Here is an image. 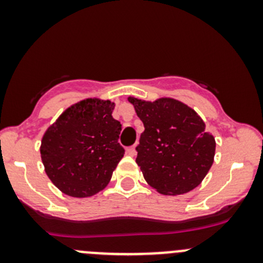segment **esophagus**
<instances>
[{"label":"esophagus","instance_id":"obj_1","mask_svg":"<svg viewBox=\"0 0 263 263\" xmlns=\"http://www.w3.org/2000/svg\"><path fill=\"white\" fill-rule=\"evenodd\" d=\"M126 153L128 154V155H131V156H135V155H136V150H135V146H129V147H127V148H126Z\"/></svg>","mask_w":263,"mask_h":263}]
</instances>
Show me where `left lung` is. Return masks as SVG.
Segmentation results:
<instances>
[{
    "label": "left lung",
    "instance_id": "obj_1",
    "mask_svg": "<svg viewBox=\"0 0 263 263\" xmlns=\"http://www.w3.org/2000/svg\"><path fill=\"white\" fill-rule=\"evenodd\" d=\"M128 100L145 127L136 163L146 182L163 195H182L197 187L215 155V139L202 119L178 100Z\"/></svg>",
    "mask_w": 263,
    "mask_h": 263
}]
</instances>
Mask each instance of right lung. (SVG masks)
<instances>
[{
	"mask_svg": "<svg viewBox=\"0 0 263 263\" xmlns=\"http://www.w3.org/2000/svg\"><path fill=\"white\" fill-rule=\"evenodd\" d=\"M109 100L86 99L68 108L47 129L41 155L47 176L72 197L102 191L123 158L118 139L122 124Z\"/></svg>",
	"mask_w": 263,
	"mask_h": 263,
	"instance_id": "obj_1",
	"label": "right lung"
}]
</instances>
